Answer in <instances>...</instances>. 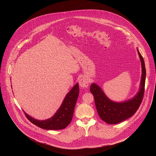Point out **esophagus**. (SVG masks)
<instances>
[{
	"mask_svg": "<svg viewBox=\"0 0 156 156\" xmlns=\"http://www.w3.org/2000/svg\"><path fill=\"white\" fill-rule=\"evenodd\" d=\"M79 85L82 88H87L88 87V80L85 77H82L79 81Z\"/></svg>",
	"mask_w": 156,
	"mask_h": 156,
	"instance_id": "esophagus-1",
	"label": "esophagus"
}]
</instances>
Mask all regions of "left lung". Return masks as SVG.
<instances>
[{"label":"left lung","instance_id":"1","mask_svg":"<svg viewBox=\"0 0 156 156\" xmlns=\"http://www.w3.org/2000/svg\"><path fill=\"white\" fill-rule=\"evenodd\" d=\"M137 52L141 61L142 74L139 91L132 100L122 103H115L110 100L96 84L93 83L90 87V91L94 95L98 115L108 124H118L132 116L142 101L145 92L146 69L143 57L138 50Z\"/></svg>","mask_w":156,"mask_h":156}]
</instances>
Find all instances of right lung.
Wrapping results in <instances>:
<instances>
[{
	"instance_id": "obj_1",
	"label": "right lung",
	"mask_w": 156,
	"mask_h": 156,
	"mask_svg": "<svg viewBox=\"0 0 156 156\" xmlns=\"http://www.w3.org/2000/svg\"><path fill=\"white\" fill-rule=\"evenodd\" d=\"M79 94V84L77 83L67 94L60 108L50 118L40 121L35 119L24 111L26 118L34 125L45 130H61L66 128L73 118L74 107Z\"/></svg>"
}]
</instances>
